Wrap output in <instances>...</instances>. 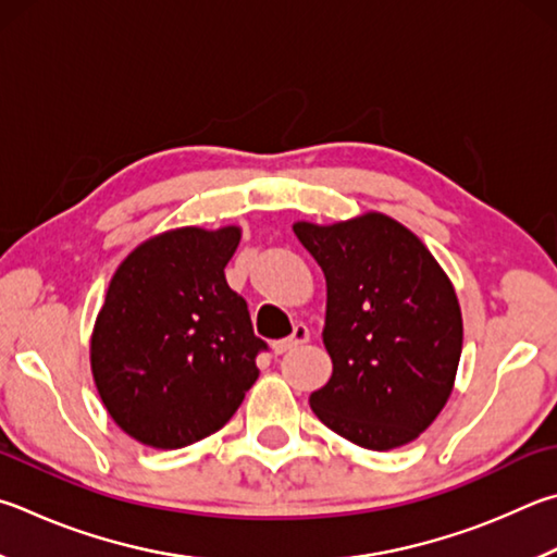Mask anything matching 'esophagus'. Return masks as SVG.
<instances>
[{
  "label": "esophagus",
  "instance_id": "34e87169",
  "mask_svg": "<svg viewBox=\"0 0 557 557\" xmlns=\"http://www.w3.org/2000/svg\"><path fill=\"white\" fill-rule=\"evenodd\" d=\"M307 341H309V331H307V326H301V323H297L295 331H292V336H287V338H282V341H275V343H272V352H275V356H282V352L295 350V348H299V346H301V343H307Z\"/></svg>",
  "mask_w": 557,
  "mask_h": 557
}]
</instances>
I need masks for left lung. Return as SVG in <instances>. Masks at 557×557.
Returning <instances> with one entry per match:
<instances>
[{
  "label": "left lung",
  "instance_id": "left-lung-1",
  "mask_svg": "<svg viewBox=\"0 0 557 557\" xmlns=\"http://www.w3.org/2000/svg\"><path fill=\"white\" fill-rule=\"evenodd\" d=\"M295 236L326 277L331 380L309 397L317 417L368 450L407 446L453 392L462 313L446 270L417 234L380 211Z\"/></svg>",
  "mask_w": 557,
  "mask_h": 557
}]
</instances>
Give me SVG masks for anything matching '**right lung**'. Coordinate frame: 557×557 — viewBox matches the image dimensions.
Returning a JSON list of instances; mask_svg holds the SVG:
<instances>
[{
    "label": "right lung",
    "instance_id": "obj_1",
    "mask_svg": "<svg viewBox=\"0 0 557 557\" xmlns=\"http://www.w3.org/2000/svg\"><path fill=\"white\" fill-rule=\"evenodd\" d=\"M238 244V226L170 228L109 282L89 366L109 417L144 446L175 450L216 433L260 375L265 341L224 275Z\"/></svg>",
    "mask_w": 557,
    "mask_h": 557
}]
</instances>
